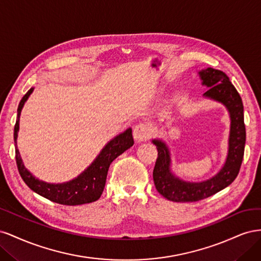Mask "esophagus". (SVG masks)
<instances>
[{
    "mask_svg": "<svg viewBox=\"0 0 261 261\" xmlns=\"http://www.w3.org/2000/svg\"><path fill=\"white\" fill-rule=\"evenodd\" d=\"M150 135H151V129H150L147 124L140 123L135 126V128L133 130V136L137 143H141V141L147 140Z\"/></svg>",
    "mask_w": 261,
    "mask_h": 261,
    "instance_id": "34e87169",
    "label": "esophagus"
}]
</instances>
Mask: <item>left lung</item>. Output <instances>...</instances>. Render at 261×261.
Instances as JSON below:
<instances>
[{
  "mask_svg": "<svg viewBox=\"0 0 261 261\" xmlns=\"http://www.w3.org/2000/svg\"><path fill=\"white\" fill-rule=\"evenodd\" d=\"M198 74L201 85L208 88L202 97L223 105L230 116L227 154L223 167L216 175L201 181H189L178 177L172 171L171 151L167 143L159 138L152 139L158 149V159L153 169L155 188L164 198L175 202L198 201L222 191L238 176L244 156L246 130L244 107L238 90L222 70L208 67L201 69Z\"/></svg>",
  "mask_w": 261,
  "mask_h": 261,
  "instance_id": "1",
  "label": "left lung"
}]
</instances>
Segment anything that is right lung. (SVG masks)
<instances>
[{
  "label": "right lung",
  "instance_id": "1",
  "mask_svg": "<svg viewBox=\"0 0 261 261\" xmlns=\"http://www.w3.org/2000/svg\"><path fill=\"white\" fill-rule=\"evenodd\" d=\"M34 89L35 88H30L20 100L17 109V120L14 127V141L15 148H16L15 153H16V163L21 178L31 191L53 202L66 204V206H77V204L89 203L98 200L106 186L110 164L134 145L132 128H127L108 141V144L102 148L96 159L77 177L58 184L39 179L25 167L17 148L20 113Z\"/></svg>",
  "mask_w": 261,
  "mask_h": 261
}]
</instances>
